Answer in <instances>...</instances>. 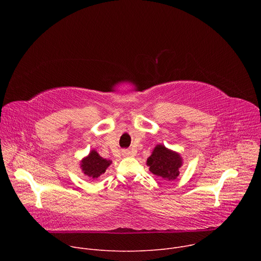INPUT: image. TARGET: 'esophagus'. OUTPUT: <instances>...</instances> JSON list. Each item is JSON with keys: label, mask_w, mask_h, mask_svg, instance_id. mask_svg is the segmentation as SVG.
Here are the masks:
<instances>
[{"label": "esophagus", "mask_w": 261, "mask_h": 261, "mask_svg": "<svg viewBox=\"0 0 261 261\" xmlns=\"http://www.w3.org/2000/svg\"><path fill=\"white\" fill-rule=\"evenodd\" d=\"M123 156L124 157H129V156H132V153L128 150H125V151H123Z\"/></svg>", "instance_id": "1"}]
</instances>
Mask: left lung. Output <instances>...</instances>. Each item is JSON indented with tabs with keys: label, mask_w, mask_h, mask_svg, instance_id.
Masks as SVG:
<instances>
[{
	"label": "left lung",
	"mask_w": 261,
	"mask_h": 261,
	"mask_svg": "<svg viewBox=\"0 0 261 261\" xmlns=\"http://www.w3.org/2000/svg\"><path fill=\"white\" fill-rule=\"evenodd\" d=\"M150 171L163 180H174L179 175V168L182 165L181 156L167 148L163 144H157L146 160Z\"/></svg>",
	"instance_id": "1"
}]
</instances>
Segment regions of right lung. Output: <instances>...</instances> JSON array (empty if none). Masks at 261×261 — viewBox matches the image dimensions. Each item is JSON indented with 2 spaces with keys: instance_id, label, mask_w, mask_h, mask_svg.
Returning a JSON list of instances; mask_svg holds the SVG:
<instances>
[{
  "instance_id": "right-lung-1",
  "label": "right lung",
  "mask_w": 261,
  "mask_h": 261,
  "mask_svg": "<svg viewBox=\"0 0 261 261\" xmlns=\"http://www.w3.org/2000/svg\"><path fill=\"white\" fill-rule=\"evenodd\" d=\"M110 164L111 160L102 158L95 150H92L88 156L82 159L81 168L87 177L95 179L103 174Z\"/></svg>"
}]
</instances>
